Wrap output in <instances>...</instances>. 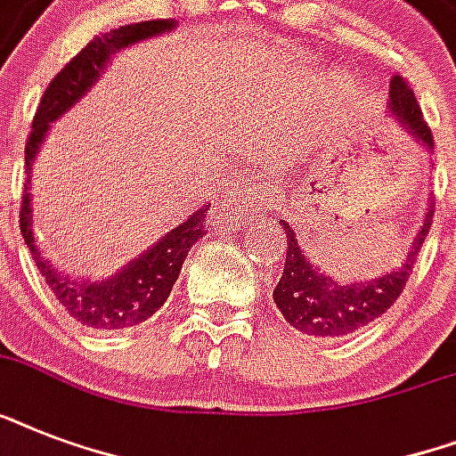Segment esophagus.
I'll return each mask as SVG.
<instances>
[{"label": "esophagus", "instance_id": "34e87169", "mask_svg": "<svg viewBox=\"0 0 456 456\" xmlns=\"http://www.w3.org/2000/svg\"><path fill=\"white\" fill-rule=\"evenodd\" d=\"M241 193H243L241 186H239V184H229V196H232V199H239Z\"/></svg>", "mask_w": 456, "mask_h": 456}]
</instances>
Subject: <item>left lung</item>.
I'll use <instances>...</instances> for the list:
<instances>
[{"mask_svg": "<svg viewBox=\"0 0 456 456\" xmlns=\"http://www.w3.org/2000/svg\"><path fill=\"white\" fill-rule=\"evenodd\" d=\"M388 113L393 120L403 125L426 151L433 153L431 127L426 125L417 96L404 77H390ZM433 222V206L424 215V224L419 227L411 241L407 257L393 272H386L376 279L336 284L331 277L310 263V257L300 248L296 232L286 220H281V229L286 232V263L279 284L274 286V303L281 310L284 319L293 329L314 336V338H340L347 333L357 331L369 322H374L390 310L403 293L404 284L417 263V256L424 246L428 229Z\"/></svg>", "mask_w": 456, "mask_h": 456, "instance_id": "obj_1", "label": "left lung"}]
</instances>
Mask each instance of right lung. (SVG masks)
<instances>
[{
	"label": "right lung",
	"instance_id": "right-lung-1",
	"mask_svg": "<svg viewBox=\"0 0 456 456\" xmlns=\"http://www.w3.org/2000/svg\"><path fill=\"white\" fill-rule=\"evenodd\" d=\"M172 28H175V20L165 18V20L123 25L118 30L103 32L94 37L53 77L52 85L45 89L37 113L32 118V132L25 146L28 179H25L23 206H20V234L28 243V250L32 253L39 274L46 279V284L59 298V303L80 324H87L92 329H127V326L142 324L163 307L182 272L184 257L189 256L193 243L206 234V213L210 206H200L179 227L167 232L163 239H158L151 248H146L132 263L120 267L113 277L102 279V281L73 279L63 274L59 267H53L52 260L45 256V250L37 246V239L32 232V163L53 120H59L70 106H75L87 94L89 87H94L96 80L109 66L110 56H116L125 46L137 45L142 39L170 32Z\"/></svg>",
	"mask_w": 456,
	"mask_h": 456
}]
</instances>
